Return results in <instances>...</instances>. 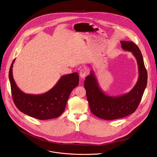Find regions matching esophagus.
<instances>
[{"label": "esophagus", "mask_w": 157, "mask_h": 157, "mask_svg": "<svg viewBox=\"0 0 157 157\" xmlns=\"http://www.w3.org/2000/svg\"><path fill=\"white\" fill-rule=\"evenodd\" d=\"M87 75V72L84 69H82V70H80V72H79V76L80 77L82 78V79H84V78L86 77Z\"/></svg>", "instance_id": "esophagus-1"}]
</instances>
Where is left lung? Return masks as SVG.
<instances>
[{
    "label": "left lung",
    "instance_id": "obj_1",
    "mask_svg": "<svg viewBox=\"0 0 157 157\" xmlns=\"http://www.w3.org/2000/svg\"><path fill=\"white\" fill-rule=\"evenodd\" d=\"M122 48L131 52L136 58L139 67L138 81L127 93L117 96L106 94L100 87L93 70L86 78L84 87L91 113L96 117L107 121L126 117L137 108L147 86V73L139 47L132 41H121Z\"/></svg>",
    "mask_w": 157,
    "mask_h": 157
}]
</instances>
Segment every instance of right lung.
<instances>
[{
    "label": "right lung",
    "mask_w": 157,
    "mask_h": 157,
    "mask_svg": "<svg viewBox=\"0 0 157 157\" xmlns=\"http://www.w3.org/2000/svg\"><path fill=\"white\" fill-rule=\"evenodd\" d=\"M13 61L9 79L13 99L22 113L39 120H48L59 117L64 112L71 91L79 84V75L75 72L62 76L48 91L40 94H26L17 87L13 75Z\"/></svg>",
    "instance_id": "1"
}]
</instances>
